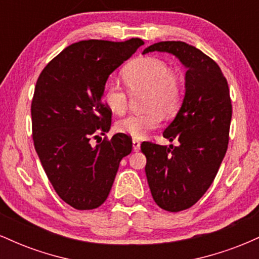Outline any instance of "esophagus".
<instances>
[{
  "label": "esophagus",
  "mask_w": 259,
  "mask_h": 259,
  "mask_svg": "<svg viewBox=\"0 0 259 259\" xmlns=\"http://www.w3.org/2000/svg\"><path fill=\"white\" fill-rule=\"evenodd\" d=\"M133 148H134V151H139L140 150V141L135 138L133 139Z\"/></svg>",
  "instance_id": "1"
}]
</instances>
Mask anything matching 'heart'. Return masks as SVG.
I'll use <instances>...</instances> for the list:
<instances>
[{
  "label": "heart",
  "mask_w": 259,
  "mask_h": 259,
  "mask_svg": "<svg viewBox=\"0 0 259 259\" xmlns=\"http://www.w3.org/2000/svg\"><path fill=\"white\" fill-rule=\"evenodd\" d=\"M123 79L130 92L146 91V112L134 113L115 124L119 133L133 138H144L157 129L163 120V113L170 115L179 108L183 88L179 76L164 61L154 57H141L127 64ZM102 100L107 108L115 114H123L129 105V92L115 80H107L102 89Z\"/></svg>",
  "instance_id": "obj_1"
}]
</instances>
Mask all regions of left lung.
<instances>
[{"instance_id": "1", "label": "left lung", "mask_w": 259, "mask_h": 259, "mask_svg": "<svg viewBox=\"0 0 259 259\" xmlns=\"http://www.w3.org/2000/svg\"><path fill=\"white\" fill-rule=\"evenodd\" d=\"M152 51L173 53L187 68L183 106L163 133L179 146L141 144L154 202L168 212H180L206 194L218 173L228 150L233 106L221 68L200 50L183 41H160L144 53Z\"/></svg>"}]
</instances>
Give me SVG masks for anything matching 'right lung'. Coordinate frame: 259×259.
Listing matches in <instances>:
<instances>
[{
  "label": "right lung",
  "instance_id": "1",
  "mask_svg": "<svg viewBox=\"0 0 259 259\" xmlns=\"http://www.w3.org/2000/svg\"><path fill=\"white\" fill-rule=\"evenodd\" d=\"M145 42L130 38L79 41L65 47L38 75L31 101L34 146L53 189L79 210L100 207L111 191L120 160L133 141L111 127L112 112L102 101L109 74Z\"/></svg>",
  "mask_w": 259,
  "mask_h": 259
}]
</instances>
